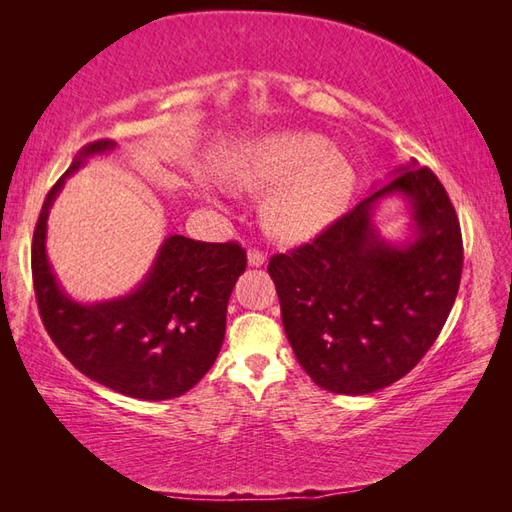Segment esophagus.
I'll return each instance as SVG.
<instances>
[{"instance_id": "esophagus-1", "label": "esophagus", "mask_w": 512, "mask_h": 512, "mask_svg": "<svg viewBox=\"0 0 512 512\" xmlns=\"http://www.w3.org/2000/svg\"><path fill=\"white\" fill-rule=\"evenodd\" d=\"M264 262H266V257L262 250H255V248L248 250V266L259 268V266H264Z\"/></svg>"}]
</instances>
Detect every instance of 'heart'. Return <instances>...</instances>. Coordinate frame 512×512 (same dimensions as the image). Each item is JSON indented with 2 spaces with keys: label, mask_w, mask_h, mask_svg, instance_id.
<instances>
[{
  "label": "heart",
  "mask_w": 512,
  "mask_h": 512,
  "mask_svg": "<svg viewBox=\"0 0 512 512\" xmlns=\"http://www.w3.org/2000/svg\"><path fill=\"white\" fill-rule=\"evenodd\" d=\"M248 187H275L266 204L273 231L303 239L328 226L350 198L354 169L317 134L284 132L250 147L235 167Z\"/></svg>",
  "instance_id": "heart-1"
}]
</instances>
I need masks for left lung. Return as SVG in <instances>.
<instances>
[{
  "instance_id": "1",
  "label": "left lung",
  "mask_w": 512,
  "mask_h": 512,
  "mask_svg": "<svg viewBox=\"0 0 512 512\" xmlns=\"http://www.w3.org/2000/svg\"><path fill=\"white\" fill-rule=\"evenodd\" d=\"M321 235L270 257L281 321L319 387L363 396L409 374L436 343L458 297L460 220L429 167L396 171ZM387 194L410 202L414 235L394 247L371 222Z\"/></svg>"
}]
</instances>
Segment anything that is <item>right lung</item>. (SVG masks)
Masks as SVG:
<instances>
[{
  "mask_svg": "<svg viewBox=\"0 0 512 512\" xmlns=\"http://www.w3.org/2000/svg\"><path fill=\"white\" fill-rule=\"evenodd\" d=\"M114 147V140L85 145L43 200L30 253L39 314L54 345L81 374L129 398H178L220 354L228 299L246 270V250L235 242L169 235L134 292L90 306L72 301L46 255L48 213L65 178L85 158Z\"/></svg>",
  "mask_w": 512,
  "mask_h": 512,
  "instance_id": "right-lung-1",
  "label": "right lung"
}]
</instances>
